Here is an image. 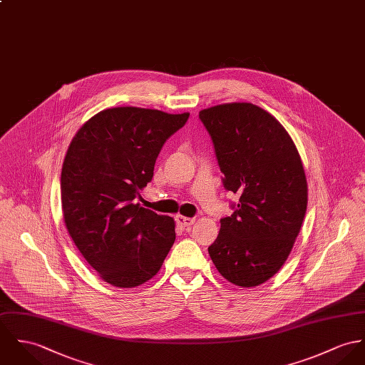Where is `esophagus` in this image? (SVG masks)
<instances>
[{
    "instance_id": "esophagus-1",
    "label": "esophagus",
    "mask_w": 365,
    "mask_h": 365,
    "mask_svg": "<svg viewBox=\"0 0 365 365\" xmlns=\"http://www.w3.org/2000/svg\"><path fill=\"white\" fill-rule=\"evenodd\" d=\"M175 220H177V223H178L182 229H188V227H191V226L195 223V219H192V217H185V216H181V215H178V216L175 217Z\"/></svg>"
}]
</instances>
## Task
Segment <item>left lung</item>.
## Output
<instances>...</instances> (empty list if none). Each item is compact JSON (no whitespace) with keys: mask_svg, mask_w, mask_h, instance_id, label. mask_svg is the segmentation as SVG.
I'll use <instances>...</instances> for the list:
<instances>
[{"mask_svg":"<svg viewBox=\"0 0 365 365\" xmlns=\"http://www.w3.org/2000/svg\"><path fill=\"white\" fill-rule=\"evenodd\" d=\"M199 118L225 188L240 195L207 251L226 280L255 287L284 265L305 216L308 187L299 150L284 127L252 103L209 107Z\"/></svg>","mask_w":365,"mask_h":365,"instance_id":"obj_1","label":"left lung"}]
</instances>
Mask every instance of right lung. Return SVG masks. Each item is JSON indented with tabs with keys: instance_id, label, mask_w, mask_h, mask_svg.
Here are the masks:
<instances>
[{
	"instance_id": "1",
	"label": "right lung",
	"mask_w": 365,
	"mask_h": 365,
	"mask_svg": "<svg viewBox=\"0 0 365 365\" xmlns=\"http://www.w3.org/2000/svg\"><path fill=\"white\" fill-rule=\"evenodd\" d=\"M190 113L139 107L107 108L72 138L61 171L66 230L100 277L136 287L163 265L175 240L173 217L133 203L152 181L167 139Z\"/></svg>"
}]
</instances>
